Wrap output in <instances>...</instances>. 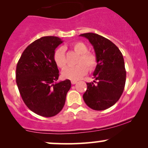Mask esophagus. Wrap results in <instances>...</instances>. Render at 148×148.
<instances>
[{
    "mask_svg": "<svg viewBox=\"0 0 148 148\" xmlns=\"http://www.w3.org/2000/svg\"><path fill=\"white\" fill-rule=\"evenodd\" d=\"M71 83H72V85H74V84H76V83H77V81H71Z\"/></svg>",
    "mask_w": 148,
    "mask_h": 148,
    "instance_id": "obj_1",
    "label": "esophagus"
}]
</instances>
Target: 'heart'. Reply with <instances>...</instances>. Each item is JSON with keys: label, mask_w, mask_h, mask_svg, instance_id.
Returning <instances> with one entry per match:
<instances>
[{"label": "heart", "mask_w": 148, "mask_h": 148, "mask_svg": "<svg viewBox=\"0 0 148 148\" xmlns=\"http://www.w3.org/2000/svg\"><path fill=\"white\" fill-rule=\"evenodd\" d=\"M72 49L76 53L79 54L74 67H67L62 72V76L64 79L76 81L81 79L86 75L88 72V69L92 72L97 68L98 60L96 55L92 53L88 52V48L84 43L81 42H76L72 44ZM53 60L59 68H64L67 64L64 49L60 47L55 51L53 54Z\"/></svg>", "instance_id": "obj_1"}]
</instances>
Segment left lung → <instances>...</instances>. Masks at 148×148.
Listing matches in <instances>:
<instances>
[{"mask_svg": "<svg viewBox=\"0 0 148 148\" xmlns=\"http://www.w3.org/2000/svg\"><path fill=\"white\" fill-rule=\"evenodd\" d=\"M80 36L89 40L98 60L93 73L95 81L86 84L87 90L83 98L92 109H107L118 101L125 88L126 70L123 56L115 44L101 35L88 33Z\"/></svg>", "mask_w": 148, "mask_h": 148, "instance_id": "obj_1", "label": "left lung"}]
</instances>
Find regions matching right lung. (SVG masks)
I'll return each instance as SVG.
<instances>
[{"label":"right lung","instance_id":"right-lung-1","mask_svg":"<svg viewBox=\"0 0 148 148\" xmlns=\"http://www.w3.org/2000/svg\"><path fill=\"white\" fill-rule=\"evenodd\" d=\"M59 37H42L23 51L16 69V82L22 99L36 114L53 117L63 108L71 88L69 79L57 83L59 71L53 60Z\"/></svg>","mask_w":148,"mask_h":148}]
</instances>
